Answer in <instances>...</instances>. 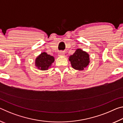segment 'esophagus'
<instances>
[{
    "instance_id": "34e87169",
    "label": "esophagus",
    "mask_w": 123,
    "mask_h": 123,
    "mask_svg": "<svg viewBox=\"0 0 123 123\" xmlns=\"http://www.w3.org/2000/svg\"><path fill=\"white\" fill-rule=\"evenodd\" d=\"M64 55V53L63 51H60L59 53V56H62Z\"/></svg>"
}]
</instances>
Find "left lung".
<instances>
[{"label": "left lung", "instance_id": "left-lung-1", "mask_svg": "<svg viewBox=\"0 0 123 123\" xmlns=\"http://www.w3.org/2000/svg\"><path fill=\"white\" fill-rule=\"evenodd\" d=\"M69 60L72 67L79 70H84L90 62L89 54L81 49H76L75 52L70 56Z\"/></svg>", "mask_w": 123, "mask_h": 123}]
</instances>
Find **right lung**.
<instances>
[{"instance_id": "right-lung-1", "label": "right lung", "mask_w": 123, "mask_h": 123, "mask_svg": "<svg viewBox=\"0 0 123 123\" xmlns=\"http://www.w3.org/2000/svg\"><path fill=\"white\" fill-rule=\"evenodd\" d=\"M55 61L54 57L45 52L42 53L35 60V66L41 70H48Z\"/></svg>"}]
</instances>
